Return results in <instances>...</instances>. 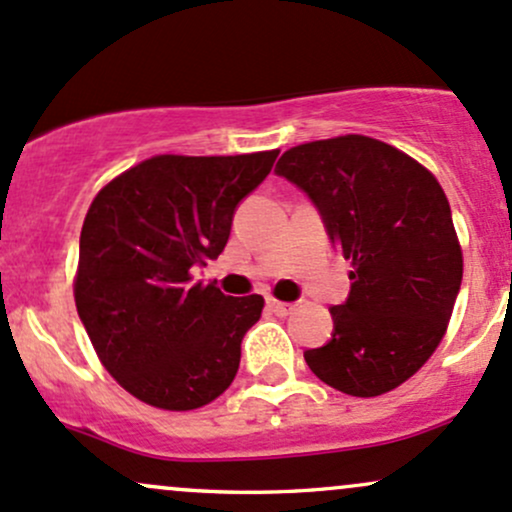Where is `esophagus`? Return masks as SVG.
Wrapping results in <instances>:
<instances>
[{
  "label": "esophagus",
  "instance_id": "esophagus-1",
  "mask_svg": "<svg viewBox=\"0 0 512 512\" xmlns=\"http://www.w3.org/2000/svg\"><path fill=\"white\" fill-rule=\"evenodd\" d=\"M266 305H268V310L276 312V315H280V317L290 315V312L295 310V305H290V302H280L276 298H266Z\"/></svg>",
  "mask_w": 512,
  "mask_h": 512
}]
</instances>
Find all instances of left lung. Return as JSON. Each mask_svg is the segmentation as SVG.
I'll return each instance as SVG.
<instances>
[{"mask_svg": "<svg viewBox=\"0 0 512 512\" xmlns=\"http://www.w3.org/2000/svg\"><path fill=\"white\" fill-rule=\"evenodd\" d=\"M276 173L310 195L351 261L332 339L307 349L310 371L356 398L415 376L442 342L464 258L437 178L408 153L361 134L288 148Z\"/></svg>", "mask_w": 512, "mask_h": 512, "instance_id": "obj_1", "label": "left lung"}]
</instances>
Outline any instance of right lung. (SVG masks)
<instances>
[{
  "label": "right lung",
  "instance_id": "right-lung-1",
  "mask_svg": "<svg viewBox=\"0 0 512 512\" xmlns=\"http://www.w3.org/2000/svg\"><path fill=\"white\" fill-rule=\"evenodd\" d=\"M278 151L146 158L97 192L73 293L102 366L141 403L185 412L232 386L261 295L192 283L227 246L236 205Z\"/></svg>",
  "mask_w": 512,
  "mask_h": 512
}]
</instances>
